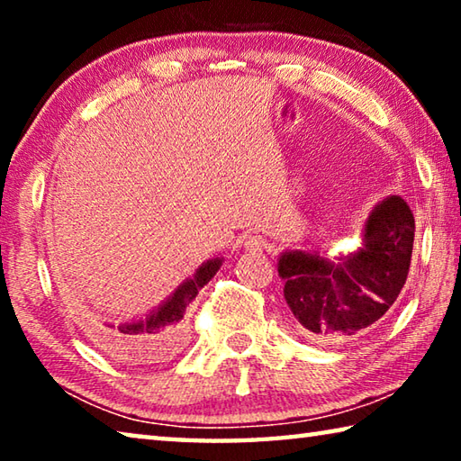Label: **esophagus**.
I'll return each mask as SVG.
<instances>
[{
    "label": "esophagus",
    "mask_w": 461,
    "mask_h": 461,
    "mask_svg": "<svg viewBox=\"0 0 461 461\" xmlns=\"http://www.w3.org/2000/svg\"><path fill=\"white\" fill-rule=\"evenodd\" d=\"M244 248L249 249V252H260L264 248V238L258 236V233H248L244 238Z\"/></svg>",
    "instance_id": "34e87169"
}]
</instances>
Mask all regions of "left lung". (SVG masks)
Returning <instances> with one entry per match:
<instances>
[{
    "mask_svg": "<svg viewBox=\"0 0 461 461\" xmlns=\"http://www.w3.org/2000/svg\"><path fill=\"white\" fill-rule=\"evenodd\" d=\"M415 217L402 197H388L366 223L364 248L346 262L286 252L278 260L294 330L309 341L338 343L364 333L393 307L411 268Z\"/></svg>",
    "mask_w": 461,
    "mask_h": 461,
    "instance_id": "left-lung-1",
    "label": "left lung"
}]
</instances>
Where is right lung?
Segmentation results:
<instances>
[{
	"instance_id": "right-lung-1",
	"label": "right lung",
	"mask_w": 461,
	"mask_h": 461,
	"mask_svg": "<svg viewBox=\"0 0 461 461\" xmlns=\"http://www.w3.org/2000/svg\"><path fill=\"white\" fill-rule=\"evenodd\" d=\"M221 260H209L197 270L194 278L186 280L178 291L152 313L146 321L99 330V339L113 356L131 362H158L173 356L183 343V317L199 288L205 286L220 270Z\"/></svg>"
}]
</instances>
